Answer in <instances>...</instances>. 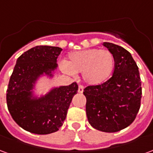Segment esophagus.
<instances>
[{
    "label": "esophagus",
    "mask_w": 153,
    "mask_h": 153,
    "mask_svg": "<svg viewBox=\"0 0 153 153\" xmlns=\"http://www.w3.org/2000/svg\"><path fill=\"white\" fill-rule=\"evenodd\" d=\"M83 88H84V87L83 85H79V89H78V92L79 93H82L83 92Z\"/></svg>",
    "instance_id": "obj_1"
}]
</instances>
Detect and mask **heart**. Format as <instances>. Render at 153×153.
<instances>
[{"instance_id":"obj_1","label":"heart","mask_w":153,"mask_h":153,"mask_svg":"<svg viewBox=\"0 0 153 153\" xmlns=\"http://www.w3.org/2000/svg\"><path fill=\"white\" fill-rule=\"evenodd\" d=\"M114 64V56L110 51L90 48L71 52L66 62L62 63L61 68L71 75L81 72L86 83L99 84L110 76Z\"/></svg>"}]
</instances>
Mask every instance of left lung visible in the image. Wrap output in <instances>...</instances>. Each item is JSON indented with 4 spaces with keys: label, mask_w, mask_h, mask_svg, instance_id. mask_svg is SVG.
Returning <instances> with one entry per match:
<instances>
[{
    "label": "left lung",
    "mask_w": 153,
    "mask_h": 153,
    "mask_svg": "<svg viewBox=\"0 0 153 153\" xmlns=\"http://www.w3.org/2000/svg\"><path fill=\"white\" fill-rule=\"evenodd\" d=\"M112 53L115 67L112 76L103 83L83 89L89 124L97 130L118 132L134 122L142 98L138 67L131 54L120 46L103 42Z\"/></svg>",
    "instance_id": "left-lung-1"
}]
</instances>
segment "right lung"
I'll return each mask as SVG.
<instances>
[{"instance_id": "right-lung-1", "label": "right lung", "mask_w": 153, "mask_h": 153, "mask_svg": "<svg viewBox=\"0 0 153 153\" xmlns=\"http://www.w3.org/2000/svg\"><path fill=\"white\" fill-rule=\"evenodd\" d=\"M61 48L37 46L17 59L6 90V102L13 120L21 128L36 134L59 130L66 118L73 97L78 93L75 82L51 90L39 99H31L33 83L42 74H51L57 67Z\"/></svg>"}]
</instances>
